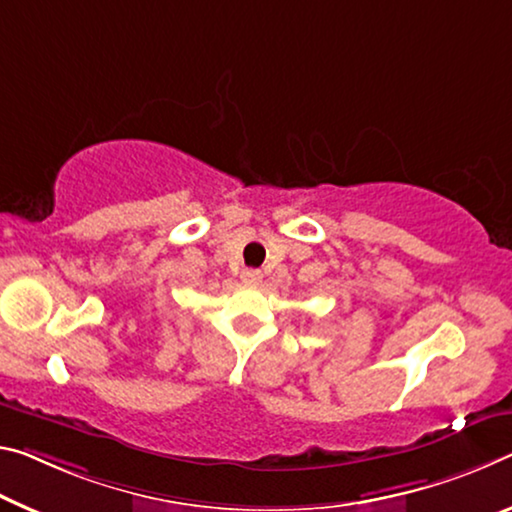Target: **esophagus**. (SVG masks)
<instances>
[{"label":"esophagus","instance_id":"34e87169","mask_svg":"<svg viewBox=\"0 0 512 512\" xmlns=\"http://www.w3.org/2000/svg\"><path fill=\"white\" fill-rule=\"evenodd\" d=\"M241 280L246 282V285H257V282L262 280V271H257V269H243V271H241Z\"/></svg>","mask_w":512,"mask_h":512}]
</instances>
